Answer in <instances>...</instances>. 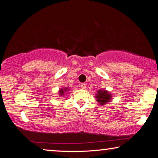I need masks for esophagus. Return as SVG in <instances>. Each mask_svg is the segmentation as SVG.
I'll return each mask as SVG.
<instances>
[{"mask_svg":"<svg viewBox=\"0 0 158 158\" xmlns=\"http://www.w3.org/2000/svg\"><path fill=\"white\" fill-rule=\"evenodd\" d=\"M81 87L82 89H85L86 88V84L85 83H81Z\"/></svg>","mask_w":158,"mask_h":158,"instance_id":"1","label":"esophagus"}]
</instances>
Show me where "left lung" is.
Returning <instances> with one entry per match:
<instances>
[{"label":"left lung","instance_id":"obj_1","mask_svg":"<svg viewBox=\"0 0 158 158\" xmlns=\"http://www.w3.org/2000/svg\"><path fill=\"white\" fill-rule=\"evenodd\" d=\"M112 96H113L109 91L105 89H101L97 90L95 98L96 99L97 102L100 103L101 106H103L110 102L112 98Z\"/></svg>","mask_w":158,"mask_h":158}]
</instances>
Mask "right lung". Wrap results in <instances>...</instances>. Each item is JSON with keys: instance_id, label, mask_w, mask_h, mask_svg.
<instances>
[{"instance_id": "add662e5", "label": "right lung", "mask_w": 158, "mask_h": 158, "mask_svg": "<svg viewBox=\"0 0 158 158\" xmlns=\"http://www.w3.org/2000/svg\"><path fill=\"white\" fill-rule=\"evenodd\" d=\"M69 91H70V89H69L68 87L60 88V89L59 90V91H58V93H59L58 94H59L60 96L64 97V96H65V94H67Z\"/></svg>"}]
</instances>
